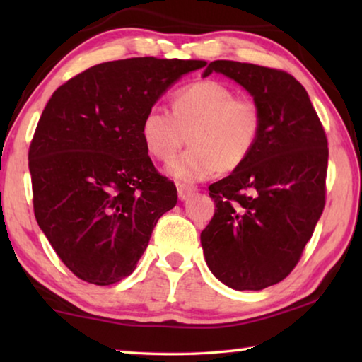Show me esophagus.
I'll list each match as a JSON object with an SVG mask.
<instances>
[{
    "mask_svg": "<svg viewBox=\"0 0 362 362\" xmlns=\"http://www.w3.org/2000/svg\"><path fill=\"white\" fill-rule=\"evenodd\" d=\"M177 194H179V199H187L188 196H192L196 192V187L194 185H188V183H183V182H177Z\"/></svg>",
    "mask_w": 362,
    "mask_h": 362,
    "instance_id": "esophagus-1",
    "label": "esophagus"
}]
</instances>
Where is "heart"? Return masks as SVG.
<instances>
[{
    "label": "heart",
    "instance_id": "1",
    "mask_svg": "<svg viewBox=\"0 0 362 362\" xmlns=\"http://www.w3.org/2000/svg\"><path fill=\"white\" fill-rule=\"evenodd\" d=\"M263 126L262 108L249 95L235 94L216 79L183 86L174 94L173 112L153 105L142 119V139L150 155L161 163L175 156L187 136L188 150L174 159L170 174L196 182L241 168L254 151Z\"/></svg>",
    "mask_w": 362,
    "mask_h": 362
}]
</instances>
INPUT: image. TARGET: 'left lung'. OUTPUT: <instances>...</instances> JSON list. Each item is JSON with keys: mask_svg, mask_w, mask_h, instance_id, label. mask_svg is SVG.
I'll list each match as a JSON object with an SVG mask.
<instances>
[{"mask_svg": "<svg viewBox=\"0 0 362 362\" xmlns=\"http://www.w3.org/2000/svg\"><path fill=\"white\" fill-rule=\"evenodd\" d=\"M262 108L263 126L241 168L209 185L216 212L201 231L207 267L231 289L278 284L300 260L326 204L327 137L302 84L287 71L214 60Z\"/></svg>", "mask_w": 362, "mask_h": 362, "instance_id": "1", "label": "left lung"}]
</instances>
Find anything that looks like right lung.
Returning a JSON list of instances; mask_svg holds the SVG:
<instances>
[{"mask_svg": "<svg viewBox=\"0 0 362 362\" xmlns=\"http://www.w3.org/2000/svg\"><path fill=\"white\" fill-rule=\"evenodd\" d=\"M204 60L134 57L90 66L59 86L28 148L33 211L76 278L110 286L136 269L153 228L177 203L153 166L142 119Z\"/></svg>", "mask_w": 362, "mask_h": 362, "instance_id": "right-lung-1", "label": "right lung"}]
</instances>
